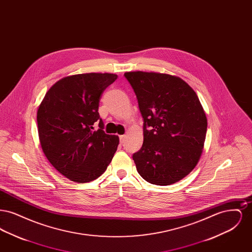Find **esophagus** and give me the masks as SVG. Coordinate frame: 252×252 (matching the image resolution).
<instances>
[{
    "instance_id": "34e87169",
    "label": "esophagus",
    "mask_w": 252,
    "mask_h": 252,
    "mask_svg": "<svg viewBox=\"0 0 252 252\" xmlns=\"http://www.w3.org/2000/svg\"><path fill=\"white\" fill-rule=\"evenodd\" d=\"M126 135H121L120 136V143L121 144H124L125 143V140H126Z\"/></svg>"
}]
</instances>
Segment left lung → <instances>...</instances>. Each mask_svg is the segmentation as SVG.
Here are the masks:
<instances>
[{
    "instance_id": "8db88e82",
    "label": "left lung",
    "mask_w": 252,
    "mask_h": 252,
    "mask_svg": "<svg viewBox=\"0 0 252 252\" xmlns=\"http://www.w3.org/2000/svg\"><path fill=\"white\" fill-rule=\"evenodd\" d=\"M144 118V144L133 154L141 177L166 186L189 175L197 164L207 117L195 92L175 75L126 72Z\"/></svg>"
}]
</instances>
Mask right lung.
<instances>
[{"mask_svg":"<svg viewBox=\"0 0 252 252\" xmlns=\"http://www.w3.org/2000/svg\"><path fill=\"white\" fill-rule=\"evenodd\" d=\"M114 73H80L53 85L37 108L39 142L50 163L74 182L99 178L110 163L119 137L103 130L98 107L105 89L117 79ZM99 121L98 131L93 124Z\"/></svg>","mask_w":252,"mask_h":252,"instance_id":"1","label":"right lung"}]
</instances>
